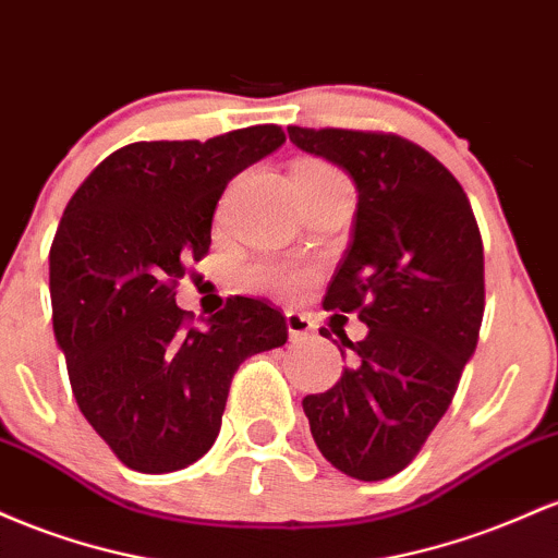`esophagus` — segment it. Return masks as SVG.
<instances>
[{
    "mask_svg": "<svg viewBox=\"0 0 558 558\" xmlns=\"http://www.w3.org/2000/svg\"><path fill=\"white\" fill-rule=\"evenodd\" d=\"M287 331H290L292 342H305L313 335V322L305 313L287 311Z\"/></svg>",
    "mask_w": 558,
    "mask_h": 558,
    "instance_id": "esophagus-1",
    "label": "esophagus"
}]
</instances>
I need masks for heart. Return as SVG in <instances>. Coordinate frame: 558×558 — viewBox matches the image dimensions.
<instances>
[{"label": "heart", "instance_id": "obj_1", "mask_svg": "<svg viewBox=\"0 0 558 558\" xmlns=\"http://www.w3.org/2000/svg\"><path fill=\"white\" fill-rule=\"evenodd\" d=\"M295 173H316V177H340L329 162L324 160H298L295 168H292V177ZM250 279L255 281L258 287H266V290L279 292V295H298L303 292L305 287L311 284L313 274L311 268H300V266H287V263H260L250 271Z\"/></svg>", "mask_w": 558, "mask_h": 558}]
</instances>
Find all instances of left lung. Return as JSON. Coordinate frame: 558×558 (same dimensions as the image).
<instances>
[{
	"label": "left lung",
	"mask_w": 558,
	"mask_h": 558,
	"mask_svg": "<svg viewBox=\"0 0 558 558\" xmlns=\"http://www.w3.org/2000/svg\"><path fill=\"white\" fill-rule=\"evenodd\" d=\"M287 131L355 181L353 234L324 308L359 313L368 327L361 342L342 335L353 361L331 390L305 398L303 411L331 466L363 482L387 480L416 459L446 416L477 348L485 313L477 218L453 173L403 136Z\"/></svg>",
	"instance_id": "obj_1"
}]
</instances>
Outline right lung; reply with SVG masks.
Wrapping results in <instances>:
<instances>
[{"mask_svg": "<svg viewBox=\"0 0 558 558\" xmlns=\"http://www.w3.org/2000/svg\"><path fill=\"white\" fill-rule=\"evenodd\" d=\"M281 142V126L263 123L126 144L62 213L49 247L54 340L81 414L134 472H177L208 453L240 363L287 342L266 300L231 295L208 327L177 305L190 263L210 250L218 197Z\"/></svg>", "mask_w": 558, "mask_h": 558, "instance_id": "right-lung-1", "label": "right lung"}]
</instances>
